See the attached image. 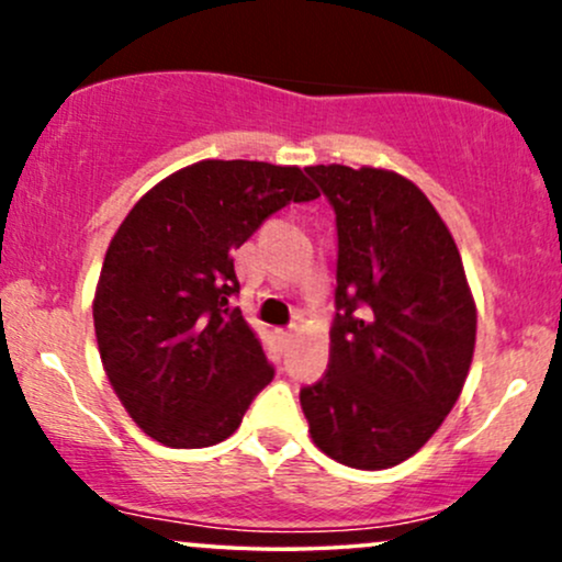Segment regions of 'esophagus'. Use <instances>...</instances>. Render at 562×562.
Returning <instances> with one entry per match:
<instances>
[{"instance_id":"1","label":"esophagus","mask_w":562,"mask_h":562,"mask_svg":"<svg viewBox=\"0 0 562 562\" xmlns=\"http://www.w3.org/2000/svg\"><path fill=\"white\" fill-rule=\"evenodd\" d=\"M274 338L280 340V344H288V340L293 338V327H277V330H274Z\"/></svg>"}]
</instances>
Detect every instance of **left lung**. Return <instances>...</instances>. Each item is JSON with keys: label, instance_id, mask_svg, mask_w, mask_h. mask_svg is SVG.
Instances as JSON below:
<instances>
[{"label": "left lung", "instance_id": "8db88e82", "mask_svg": "<svg viewBox=\"0 0 562 562\" xmlns=\"http://www.w3.org/2000/svg\"><path fill=\"white\" fill-rule=\"evenodd\" d=\"M335 209L338 288L330 367L301 389L312 441L335 462L383 470L441 428L475 348V301L454 237L402 173L308 166Z\"/></svg>", "mask_w": 562, "mask_h": 562}]
</instances>
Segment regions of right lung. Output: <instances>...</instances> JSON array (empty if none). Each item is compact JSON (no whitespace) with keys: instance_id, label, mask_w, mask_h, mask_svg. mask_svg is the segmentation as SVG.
<instances>
[{"instance_id":"obj_1","label":"right lung","mask_w":562,"mask_h":562,"mask_svg":"<svg viewBox=\"0 0 562 562\" xmlns=\"http://www.w3.org/2000/svg\"><path fill=\"white\" fill-rule=\"evenodd\" d=\"M319 198L299 166L198 160L147 190L108 245L94 333L115 396L171 449L214 447L274 378L229 299L235 254L263 218Z\"/></svg>"}]
</instances>
